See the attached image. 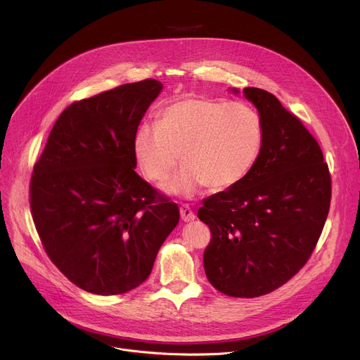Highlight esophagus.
Listing matches in <instances>:
<instances>
[{
  "label": "esophagus",
  "mask_w": 360,
  "mask_h": 360,
  "mask_svg": "<svg viewBox=\"0 0 360 360\" xmlns=\"http://www.w3.org/2000/svg\"><path fill=\"white\" fill-rule=\"evenodd\" d=\"M179 212H181V219L184 220V221H193L194 219H195V214H194V212L190 209V205H181V209H179Z\"/></svg>",
  "instance_id": "34e87169"
}]
</instances>
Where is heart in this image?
<instances>
[{"mask_svg": "<svg viewBox=\"0 0 360 360\" xmlns=\"http://www.w3.org/2000/svg\"><path fill=\"white\" fill-rule=\"evenodd\" d=\"M262 143V122L252 106L186 96L167 105L158 125L139 127L132 148L141 170L155 182L167 179L181 155L184 166L163 190L190 198L204 185L221 191L247 178Z\"/></svg>", "mask_w": 360, "mask_h": 360, "instance_id": "1", "label": "heart"}]
</instances>
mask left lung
I'll return each instance as SVG.
<instances>
[{"instance_id": "1", "label": "left lung", "mask_w": 360, "mask_h": 360, "mask_svg": "<svg viewBox=\"0 0 360 360\" xmlns=\"http://www.w3.org/2000/svg\"><path fill=\"white\" fill-rule=\"evenodd\" d=\"M243 96L262 122L261 155L247 178L204 200L198 219L212 231L207 278L224 295L257 297L307 264L328 216L331 178L316 140L274 94L245 87Z\"/></svg>"}]
</instances>
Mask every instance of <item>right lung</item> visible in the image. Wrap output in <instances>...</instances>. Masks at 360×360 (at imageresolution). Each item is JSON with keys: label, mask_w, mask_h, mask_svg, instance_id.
Masks as SVG:
<instances>
[{"label": "right lung", "mask_w": 360, "mask_h": 360, "mask_svg": "<svg viewBox=\"0 0 360 360\" xmlns=\"http://www.w3.org/2000/svg\"><path fill=\"white\" fill-rule=\"evenodd\" d=\"M162 89L147 79L74 102L34 163L36 231L51 261L86 292L110 296L140 286L179 221L178 205L134 170L132 140Z\"/></svg>", "instance_id": "right-lung-1"}]
</instances>
